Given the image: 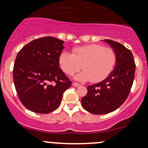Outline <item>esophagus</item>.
Returning a JSON list of instances; mask_svg holds the SVG:
<instances>
[{
	"label": "esophagus",
	"mask_w": 148,
	"mask_h": 148,
	"mask_svg": "<svg viewBox=\"0 0 148 148\" xmlns=\"http://www.w3.org/2000/svg\"><path fill=\"white\" fill-rule=\"evenodd\" d=\"M73 86L75 87H77L80 86V85H79V84L77 83V82H74V83L73 84Z\"/></svg>",
	"instance_id": "34e87169"
}]
</instances>
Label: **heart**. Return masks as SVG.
<instances>
[{
  "label": "heart",
  "instance_id": "obj_1",
  "mask_svg": "<svg viewBox=\"0 0 148 148\" xmlns=\"http://www.w3.org/2000/svg\"><path fill=\"white\" fill-rule=\"evenodd\" d=\"M117 56L114 49L101 44H90L74 49L72 53L63 51L60 54L59 65L62 71L75 76L77 80L99 82L106 79L114 70Z\"/></svg>",
  "mask_w": 148,
  "mask_h": 148
}]
</instances>
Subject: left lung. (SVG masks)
<instances>
[{"label":"left lung","instance_id":"1","mask_svg":"<svg viewBox=\"0 0 148 148\" xmlns=\"http://www.w3.org/2000/svg\"><path fill=\"white\" fill-rule=\"evenodd\" d=\"M116 53L114 71L105 80L87 87L86 96L81 99L84 109L94 114L115 111L127 99L134 80L136 63L131 51L120 43L104 39Z\"/></svg>","mask_w":148,"mask_h":148}]
</instances>
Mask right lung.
I'll return each instance as SVG.
<instances>
[{
  "mask_svg": "<svg viewBox=\"0 0 148 148\" xmlns=\"http://www.w3.org/2000/svg\"><path fill=\"white\" fill-rule=\"evenodd\" d=\"M63 41L52 36L34 39L22 48L13 67L17 96L27 109L49 114L61 104L63 94L71 85L59 68Z\"/></svg>",
  "mask_w": 148,
  "mask_h": 148,
  "instance_id": "obj_1",
  "label": "right lung"
}]
</instances>
